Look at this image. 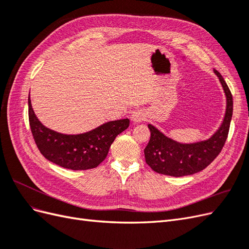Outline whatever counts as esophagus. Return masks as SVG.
<instances>
[{
	"mask_svg": "<svg viewBox=\"0 0 249 249\" xmlns=\"http://www.w3.org/2000/svg\"><path fill=\"white\" fill-rule=\"evenodd\" d=\"M131 119H132V122L136 123V124H139V123L144 122V120L146 119V116H145V114L142 111L138 110V111H135L133 114L131 115Z\"/></svg>",
	"mask_w": 249,
	"mask_h": 249,
	"instance_id": "esophagus-1",
	"label": "esophagus"
}]
</instances>
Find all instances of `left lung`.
I'll list each match as a JSON object with an SVG mask.
<instances>
[{
  "label": "left lung",
  "instance_id": "left-lung-1",
  "mask_svg": "<svg viewBox=\"0 0 249 249\" xmlns=\"http://www.w3.org/2000/svg\"><path fill=\"white\" fill-rule=\"evenodd\" d=\"M227 96V111L223 122L215 134L207 140L194 143H180L165 136L152 124H148L150 139L144 148L145 162L154 171L165 176H190L205 169L219 155L227 141L232 116V96L221 74L214 70Z\"/></svg>",
  "mask_w": 249,
  "mask_h": 249
}]
</instances>
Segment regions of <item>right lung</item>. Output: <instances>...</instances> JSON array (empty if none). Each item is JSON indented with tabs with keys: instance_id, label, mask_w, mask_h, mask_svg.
<instances>
[{
	"instance_id": "add662e5",
	"label": "right lung",
	"mask_w": 249,
	"mask_h": 249,
	"mask_svg": "<svg viewBox=\"0 0 249 249\" xmlns=\"http://www.w3.org/2000/svg\"><path fill=\"white\" fill-rule=\"evenodd\" d=\"M29 123L33 138L42 156L59 166L72 170L95 168L108 155L117 135L129 127L130 120L108 122L95 129L77 135H66L44 126L33 111L30 94Z\"/></svg>"
}]
</instances>
